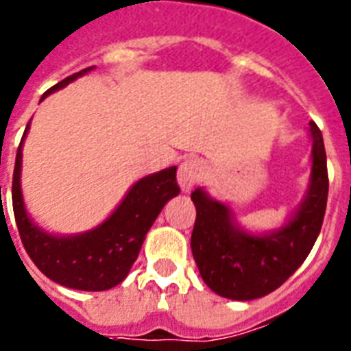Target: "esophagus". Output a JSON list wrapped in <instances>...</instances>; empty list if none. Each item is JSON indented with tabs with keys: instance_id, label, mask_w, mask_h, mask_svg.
Instances as JSON below:
<instances>
[{
	"instance_id": "34e87169",
	"label": "esophagus",
	"mask_w": 351,
	"mask_h": 351,
	"mask_svg": "<svg viewBox=\"0 0 351 351\" xmlns=\"http://www.w3.org/2000/svg\"><path fill=\"white\" fill-rule=\"evenodd\" d=\"M204 176V163L197 158L182 161L178 170V182L182 191H190Z\"/></svg>"
}]
</instances>
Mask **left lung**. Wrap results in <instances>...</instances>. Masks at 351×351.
Returning a JSON list of instances; mask_svg holds the SVG:
<instances>
[{
	"mask_svg": "<svg viewBox=\"0 0 351 351\" xmlns=\"http://www.w3.org/2000/svg\"><path fill=\"white\" fill-rule=\"evenodd\" d=\"M311 173L308 191L278 230L253 234L235 221L226 204L204 188L191 193L197 219L191 251L204 283L232 300H253L280 288L308 258L322 230L328 195L327 156L320 128L309 121Z\"/></svg>",
	"mask_w": 351,
	"mask_h": 351,
	"instance_id": "left-lung-1",
	"label": "left lung"
}]
</instances>
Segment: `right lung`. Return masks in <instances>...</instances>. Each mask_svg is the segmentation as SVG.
I'll use <instances>...</instances> for the list:
<instances>
[{"label": "right lung", "mask_w": 351, "mask_h": 351, "mask_svg": "<svg viewBox=\"0 0 351 351\" xmlns=\"http://www.w3.org/2000/svg\"><path fill=\"white\" fill-rule=\"evenodd\" d=\"M91 70H95V66L84 68L66 77L43 93L42 100ZM27 132L29 123L19 144L12 181L15 223L27 255L49 280L63 287L84 291H104L116 287L128 276L133 262L141 253L145 234L153 226L163 206L179 195L176 181L178 167H169L138 179L112 214L91 230L75 235H56L36 225L24 206L21 170L23 144Z\"/></svg>", "instance_id": "obj_1"}]
</instances>
